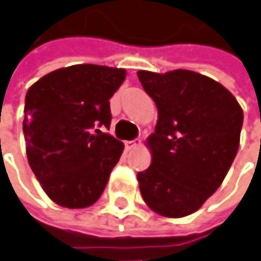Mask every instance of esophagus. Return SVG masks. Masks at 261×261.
I'll return each mask as SVG.
<instances>
[{
  "instance_id": "obj_1",
  "label": "esophagus",
  "mask_w": 261,
  "mask_h": 261,
  "mask_svg": "<svg viewBox=\"0 0 261 261\" xmlns=\"http://www.w3.org/2000/svg\"><path fill=\"white\" fill-rule=\"evenodd\" d=\"M124 144H125L127 150H131V148L140 146V140H128V141H124Z\"/></svg>"
}]
</instances>
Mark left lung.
Segmentation results:
<instances>
[{
    "mask_svg": "<svg viewBox=\"0 0 261 261\" xmlns=\"http://www.w3.org/2000/svg\"><path fill=\"white\" fill-rule=\"evenodd\" d=\"M137 76L159 113L147 139L151 165L137 175L140 192L159 215L182 218L198 211L228 173L243 110L228 89L192 70H139Z\"/></svg>",
    "mask_w": 261,
    "mask_h": 261,
    "instance_id": "8db88e82",
    "label": "left lung"
}]
</instances>
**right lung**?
<instances>
[{"mask_svg":"<svg viewBox=\"0 0 261 261\" xmlns=\"http://www.w3.org/2000/svg\"><path fill=\"white\" fill-rule=\"evenodd\" d=\"M125 79L124 69L73 65L53 70L25 95L23 131L33 173L50 199L86 208L102 195L124 144L110 128V98Z\"/></svg>","mask_w":261,"mask_h":261,"instance_id":"add662e5","label":"right lung"}]
</instances>
